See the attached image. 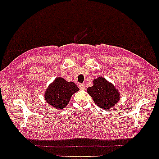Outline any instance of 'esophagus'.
Segmentation results:
<instances>
[{
    "instance_id": "1",
    "label": "esophagus",
    "mask_w": 159,
    "mask_h": 159,
    "mask_svg": "<svg viewBox=\"0 0 159 159\" xmlns=\"http://www.w3.org/2000/svg\"><path fill=\"white\" fill-rule=\"evenodd\" d=\"M85 84H79V88H80V89H82V90H84V89H85Z\"/></svg>"
}]
</instances>
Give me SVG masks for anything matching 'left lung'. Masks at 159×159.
<instances>
[{
  "label": "left lung",
  "instance_id": "8db88e82",
  "mask_svg": "<svg viewBox=\"0 0 159 159\" xmlns=\"http://www.w3.org/2000/svg\"><path fill=\"white\" fill-rule=\"evenodd\" d=\"M98 107L104 110H110L116 107L121 95L113 84L103 77H98L93 80V85L87 89Z\"/></svg>",
  "mask_w": 159,
  "mask_h": 159
}]
</instances>
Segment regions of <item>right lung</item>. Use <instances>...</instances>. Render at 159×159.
I'll list each match as a JSON object with an SVG mask.
<instances>
[{"mask_svg": "<svg viewBox=\"0 0 159 159\" xmlns=\"http://www.w3.org/2000/svg\"><path fill=\"white\" fill-rule=\"evenodd\" d=\"M80 88L73 82L65 80L62 77H57L49 84L44 92V99L49 106L57 110H62L67 107L73 94Z\"/></svg>", "mask_w": 159, "mask_h": 159, "instance_id": "right-lung-1", "label": "right lung"}]
</instances>
